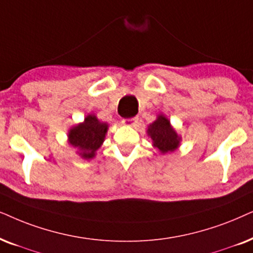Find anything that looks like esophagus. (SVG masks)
<instances>
[{"instance_id":"1","label":"esophagus","mask_w":253,"mask_h":253,"mask_svg":"<svg viewBox=\"0 0 253 253\" xmlns=\"http://www.w3.org/2000/svg\"><path fill=\"white\" fill-rule=\"evenodd\" d=\"M124 126H136L138 123V117H131V119H126L122 121Z\"/></svg>"}]
</instances>
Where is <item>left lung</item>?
<instances>
[{"label": "left lung", "mask_w": 253, "mask_h": 253, "mask_svg": "<svg viewBox=\"0 0 253 253\" xmlns=\"http://www.w3.org/2000/svg\"><path fill=\"white\" fill-rule=\"evenodd\" d=\"M147 133L152 138L153 145L162 153L172 152L179 145L180 138L178 134L172 129L169 120L162 115L149 126Z\"/></svg>", "instance_id": "1"}]
</instances>
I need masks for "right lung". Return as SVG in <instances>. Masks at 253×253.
I'll return each instance as SVG.
<instances>
[{
    "instance_id": "right-lung-1",
    "label": "right lung",
    "mask_w": 253,
    "mask_h": 253,
    "mask_svg": "<svg viewBox=\"0 0 253 253\" xmlns=\"http://www.w3.org/2000/svg\"><path fill=\"white\" fill-rule=\"evenodd\" d=\"M108 130V124L100 122L93 115L84 119V122L74 126L70 131L68 138L71 145L80 151V156L90 159L95 156V151L101 146Z\"/></svg>"
}]
</instances>
